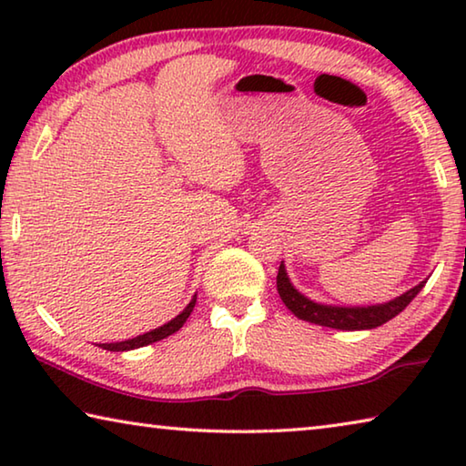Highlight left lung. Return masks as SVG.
I'll return each mask as SVG.
<instances>
[{
	"mask_svg": "<svg viewBox=\"0 0 466 466\" xmlns=\"http://www.w3.org/2000/svg\"><path fill=\"white\" fill-rule=\"evenodd\" d=\"M423 286L425 281H421L420 286H415L413 289L405 291L403 296H399L397 299H392V302H386V304L361 306V309L360 306L358 309H343V306L317 304L312 302V299L304 298L289 283L283 263L279 265V271H278L279 298L298 319H302L306 322H314V325H320V327L339 329V330H361V329H376L384 325V322H389L390 319L397 317L399 312H403L407 306L411 304V299L420 294Z\"/></svg>",
	"mask_w": 466,
	"mask_h": 466,
	"instance_id": "1",
	"label": "left lung"
}]
</instances>
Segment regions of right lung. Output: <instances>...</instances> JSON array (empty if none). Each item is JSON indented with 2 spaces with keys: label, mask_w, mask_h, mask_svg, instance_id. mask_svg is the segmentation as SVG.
<instances>
[{
  "label": "right lung",
  "mask_w": 466,
  "mask_h": 466,
  "mask_svg": "<svg viewBox=\"0 0 466 466\" xmlns=\"http://www.w3.org/2000/svg\"><path fill=\"white\" fill-rule=\"evenodd\" d=\"M195 302H197V296H193V299H191V302H188L187 309L180 312L177 319H172L170 322H167V325H162V327H157L154 330H149V333L127 339V341H121V343H102L100 347H102V350H108V351H129V350H137V347H144V345L160 341V339L168 337L172 333H177V330L185 325L187 319L191 317V312L195 309Z\"/></svg>",
  "instance_id": "right-lung-1"
}]
</instances>
